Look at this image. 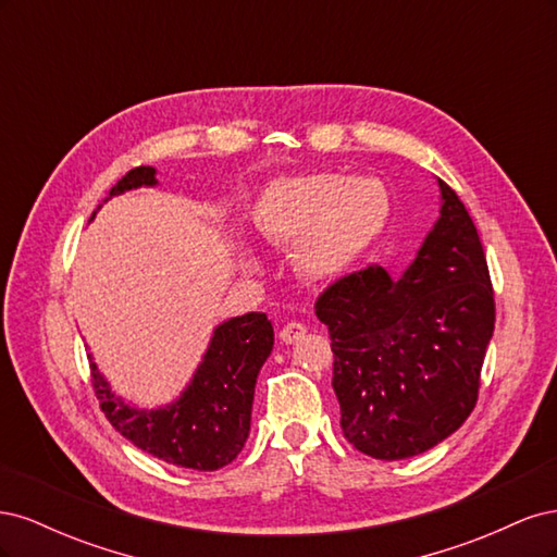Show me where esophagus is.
I'll list each match as a JSON object with an SVG mask.
<instances>
[{
    "mask_svg": "<svg viewBox=\"0 0 557 557\" xmlns=\"http://www.w3.org/2000/svg\"><path fill=\"white\" fill-rule=\"evenodd\" d=\"M307 334V327L305 325H301V323H288V325H283V330H281V342L283 344H295V342H299L301 339V336H305Z\"/></svg>",
    "mask_w": 557,
    "mask_h": 557,
    "instance_id": "1",
    "label": "esophagus"
}]
</instances>
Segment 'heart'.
I'll return each mask as SVG.
<instances>
[{
	"label": "heart",
	"mask_w": 557,
	"mask_h": 557,
	"mask_svg": "<svg viewBox=\"0 0 557 557\" xmlns=\"http://www.w3.org/2000/svg\"><path fill=\"white\" fill-rule=\"evenodd\" d=\"M391 215V195L374 176L315 172L281 176L262 193L256 225L269 242L295 239L297 272L311 281L339 276L372 246ZM252 272L256 258H244Z\"/></svg>",
	"instance_id": "b5f03b06"
}]
</instances>
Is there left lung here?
I'll return each instance as SVG.
<instances>
[{
	"instance_id": "1",
	"label": "left lung",
	"mask_w": 557,
	"mask_h": 557,
	"mask_svg": "<svg viewBox=\"0 0 557 557\" xmlns=\"http://www.w3.org/2000/svg\"><path fill=\"white\" fill-rule=\"evenodd\" d=\"M436 183L440 218L399 278L374 264L315 301L332 339L344 436L387 462L425 453L462 428L495 330L479 232L460 197Z\"/></svg>"
}]
</instances>
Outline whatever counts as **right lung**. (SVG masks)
I'll list each match as a JSON object with an SVG mask.
<instances>
[{
    "mask_svg": "<svg viewBox=\"0 0 557 557\" xmlns=\"http://www.w3.org/2000/svg\"><path fill=\"white\" fill-rule=\"evenodd\" d=\"M156 166H137L113 185L104 201L139 188H156ZM272 348L274 327L267 313L252 311L223 320L213 327L190 383L174 401L156 409H141L117 395L92 356L90 369L104 416L127 442L170 465L215 471L237 458L248 440L258 374Z\"/></svg>",
    "mask_w": 557,
    "mask_h": 557,
    "instance_id": "right-lung-1",
    "label": "right lung"
}]
</instances>
